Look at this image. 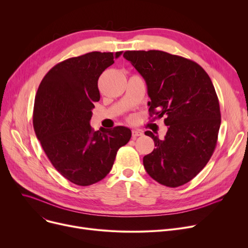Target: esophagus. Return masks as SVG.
Segmentation results:
<instances>
[{"label":"esophagus","instance_id":"obj_1","mask_svg":"<svg viewBox=\"0 0 248 248\" xmlns=\"http://www.w3.org/2000/svg\"><path fill=\"white\" fill-rule=\"evenodd\" d=\"M133 138L134 139H136V138H138V137H140V136H142L144 135V133H142L141 131H139V129H133Z\"/></svg>","mask_w":248,"mask_h":248}]
</instances>
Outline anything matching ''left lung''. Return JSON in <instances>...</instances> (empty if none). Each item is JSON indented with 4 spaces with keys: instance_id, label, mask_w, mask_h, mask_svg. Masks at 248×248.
Masks as SVG:
<instances>
[{
    "instance_id": "8db88e82",
    "label": "left lung",
    "mask_w": 248,
    "mask_h": 248,
    "mask_svg": "<svg viewBox=\"0 0 248 248\" xmlns=\"http://www.w3.org/2000/svg\"><path fill=\"white\" fill-rule=\"evenodd\" d=\"M124 57L144 77L150 116L165 117V139L152 132L154 151L142 159L147 173L167 187L196 177L216 148L221 113L209 75L199 64L164 51H125Z\"/></svg>"
}]
</instances>
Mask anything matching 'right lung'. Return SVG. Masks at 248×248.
I'll return each mask as SVG.
<instances>
[{
    "label": "right lung",
    "instance_id": "right-lung-1",
    "mask_svg": "<svg viewBox=\"0 0 248 248\" xmlns=\"http://www.w3.org/2000/svg\"><path fill=\"white\" fill-rule=\"evenodd\" d=\"M123 51L90 52L52 67L37 90L33 126L51 164L71 183L89 186L111 170L119 149L132 137L131 129L90 126L101 73Z\"/></svg>",
    "mask_w": 248,
    "mask_h": 248
}]
</instances>
